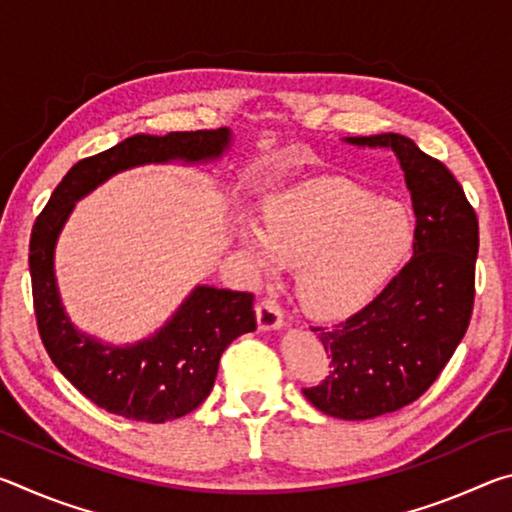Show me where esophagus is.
I'll return each mask as SVG.
<instances>
[{"instance_id":"esophagus-1","label":"esophagus","mask_w":512,"mask_h":512,"mask_svg":"<svg viewBox=\"0 0 512 512\" xmlns=\"http://www.w3.org/2000/svg\"><path fill=\"white\" fill-rule=\"evenodd\" d=\"M257 323L259 329H277L284 325V309L280 307V302H275L273 298H264L257 305Z\"/></svg>"}]
</instances>
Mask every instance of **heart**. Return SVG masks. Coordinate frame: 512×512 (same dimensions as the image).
Returning a JSON list of instances; mask_svg holds the SVG:
<instances>
[{
    "label": "heart",
    "instance_id": "heart-1",
    "mask_svg": "<svg viewBox=\"0 0 512 512\" xmlns=\"http://www.w3.org/2000/svg\"><path fill=\"white\" fill-rule=\"evenodd\" d=\"M404 205L348 180L316 178L268 196L262 228L241 223V248L259 266L298 262V296L320 316L359 309L384 287L413 246Z\"/></svg>",
    "mask_w": 512,
    "mask_h": 512
}]
</instances>
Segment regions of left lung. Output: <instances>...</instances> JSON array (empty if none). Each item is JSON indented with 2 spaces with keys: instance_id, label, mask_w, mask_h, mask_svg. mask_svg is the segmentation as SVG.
Listing matches in <instances>:
<instances>
[{
  "instance_id": "obj_1",
  "label": "left lung",
  "mask_w": 512,
  "mask_h": 512,
  "mask_svg": "<svg viewBox=\"0 0 512 512\" xmlns=\"http://www.w3.org/2000/svg\"><path fill=\"white\" fill-rule=\"evenodd\" d=\"M388 146L411 189L413 255L357 314L332 327H311L332 372L302 388L332 418L370 420L418 400L438 379L470 327L479 219L443 162L397 133L348 137Z\"/></svg>"
}]
</instances>
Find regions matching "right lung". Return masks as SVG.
Wrapping results in <instances>:
<instances>
[{
    "label": "right lung",
    "instance_id": "obj_1",
    "mask_svg": "<svg viewBox=\"0 0 512 512\" xmlns=\"http://www.w3.org/2000/svg\"><path fill=\"white\" fill-rule=\"evenodd\" d=\"M228 128L133 135L65 173L31 230L29 268L42 345L65 379L101 409L137 422L183 418L210 395L223 350L257 327L253 293L198 287L167 325L133 348H110L76 332L60 305L54 244L79 201L112 173L146 162H198L221 155Z\"/></svg>",
    "mask_w": 512,
    "mask_h": 512
}]
</instances>
